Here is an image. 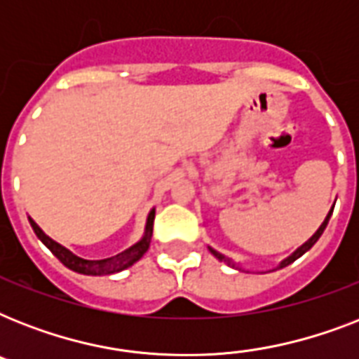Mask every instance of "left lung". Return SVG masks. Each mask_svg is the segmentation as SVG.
<instances>
[{"label":"left lung","mask_w":359,"mask_h":359,"mask_svg":"<svg viewBox=\"0 0 359 359\" xmlns=\"http://www.w3.org/2000/svg\"><path fill=\"white\" fill-rule=\"evenodd\" d=\"M332 212H334V208H332V210H330V214H328V216H326V219H324V222H323V225H320V227H318V231H317V233H315V235H313L311 238L307 240L306 244H304V245H300V248H298V250H296L294 253H292V255L289 257V259H285V261L281 262V266H279V268H283V266H287V264H290V262H294L296 259H298V257H302V255H304V253H306L307 250H311L313 245H315V242H317V240L320 238V235H323V233H324V229H326V225H328V222H330V216H332ZM210 251H212L214 255L218 257L219 261H225V262H227V264H229V266H235V264H233V262H231L229 259H227V257H224V255H222V253H218V251H214L212 248H210Z\"/></svg>","instance_id":"left-lung-1"}]
</instances>
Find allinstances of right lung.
<instances>
[{
    "mask_svg": "<svg viewBox=\"0 0 359 359\" xmlns=\"http://www.w3.org/2000/svg\"><path fill=\"white\" fill-rule=\"evenodd\" d=\"M29 224L35 231V235L41 238V242L46 245L48 250L52 251L53 255L57 257L59 261L63 262L65 266L74 270L78 273H83V276H109V273L121 272L124 268L132 266L135 261H140L141 257L145 255V251L149 250V244H151L152 236V225H154V210H151L149 218H147V227H145V236L134 244L128 250L121 251L117 255L108 257V259H100V261H87V259H81V257L74 255L72 251H69L67 248H63L61 244H57L55 240H52L50 236H46L42 233V229L39 225L29 218Z\"/></svg>",
    "mask_w": 359,
    "mask_h": 359,
    "instance_id": "obj_1",
    "label": "right lung"
}]
</instances>
